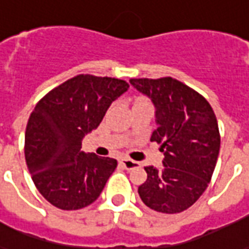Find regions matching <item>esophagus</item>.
Returning a JSON list of instances; mask_svg holds the SVG:
<instances>
[{
    "label": "esophagus",
    "instance_id": "obj_1",
    "mask_svg": "<svg viewBox=\"0 0 249 249\" xmlns=\"http://www.w3.org/2000/svg\"><path fill=\"white\" fill-rule=\"evenodd\" d=\"M121 165H123L126 170H133V169L140 166L139 162L133 161V160H130V158H123V160H121Z\"/></svg>",
    "mask_w": 249,
    "mask_h": 249
}]
</instances>
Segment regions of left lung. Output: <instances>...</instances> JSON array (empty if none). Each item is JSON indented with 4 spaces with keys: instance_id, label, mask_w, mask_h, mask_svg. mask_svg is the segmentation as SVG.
Wrapping results in <instances>:
<instances>
[{
    "instance_id": "8db88e82",
    "label": "left lung",
    "mask_w": 249,
    "mask_h": 249,
    "mask_svg": "<svg viewBox=\"0 0 249 249\" xmlns=\"http://www.w3.org/2000/svg\"><path fill=\"white\" fill-rule=\"evenodd\" d=\"M152 100L157 128L150 141L161 143L163 167L146 166L148 178L139 187L149 209L178 213L207 189L220 149L218 121L202 95L173 78L130 79Z\"/></svg>"
}]
</instances>
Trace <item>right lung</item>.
Here are the masks:
<instances>
[{"label": "right lung", "instance_id": "1", "mask_svg": "<svg viewBox=\"0 0 249 249\" xmlns=\"http://www.w3.org/2000/svg\"><path fill=\"white\" fill-rule=\"evenodd\" d=\"M128 88L120 79L78 75L36 106L25 133V158L34 185L53 206L79 210L99 198L117 161L82 152V141Z\"/></svg>", "mask_w": 249, "mask_h": 249}]
</instances>
